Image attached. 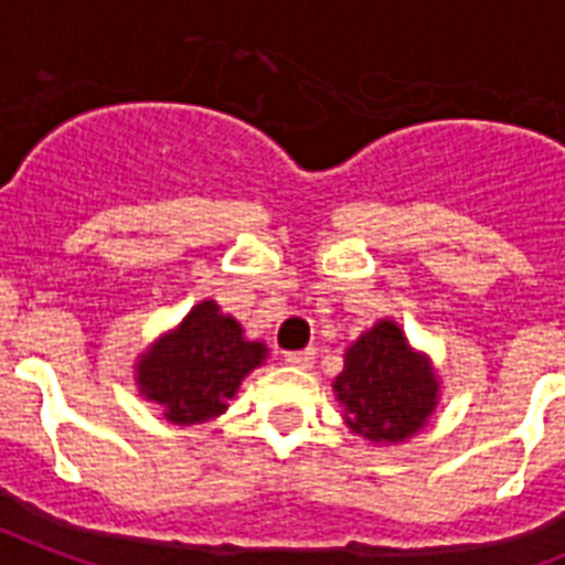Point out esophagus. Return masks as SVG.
I'll list each match as a JSON object with an SVG mask.
<instances>
[{"instance_id":"esophagus-1","label":"esophagus","mask_w":565,"mask_h":565,"mask_svg":"<svg viewBox=\"0 0 565 565\" xmlns=\"http://www.w3.org/2000/svg\"><path fill=\"white\" fill-rule=\"evenodd\" d=\"M284 361H287L289 366H298V370H307V366H312V361H316V352H312V350L284 352Z\"/></svg>"}]
</instances>
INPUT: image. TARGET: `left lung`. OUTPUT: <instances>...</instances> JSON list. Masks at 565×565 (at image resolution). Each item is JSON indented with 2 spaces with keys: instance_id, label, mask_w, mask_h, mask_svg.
I'll list each match as a JSON object with an SVG mask.
<instances>
[{
  "instance_id": "left-lung-1",
  "label": "left lung",
  "mask_w": 565,
  "mask_h": 565,
  "mask_svg": "<svg viewBox=\"0 0 565 565\" xmlns=\"http://www.w3.org/2000/svg\"><path fill=\"white\" fill-rule=\"evenodd\" d=\"M335 395L352 431L395 444L418 431L438 404V381L406 347L398 323L381 321L347 350Z\"/></svg>"
}]
</instances>
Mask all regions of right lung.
<instances>
[{
    "label": "right lung",
    "instance_id": "1",
    "mask_svg": "<svg viewBox=\"0 0 565 565\" xmlns=\"http://www.w3.org/2000/svg\"><path fill=\"white\" fill-rule=\"evenodd\" d=\"M267 350L244 341L238 321L218 303L201 301L181 327L161 338L139 361V390L164 406L173 424H201L227 409L244 375L262 364Z\"/></svg>",
    "mask_w": 565,
    "mask_h": 565
}]
</instances>
